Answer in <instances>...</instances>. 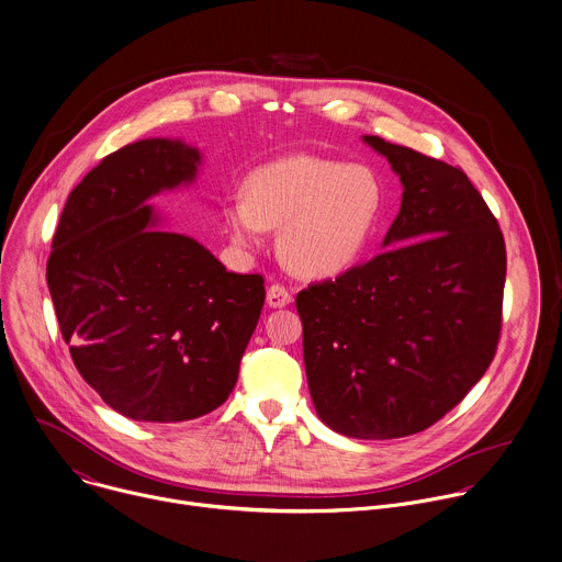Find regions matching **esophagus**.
Wrapping results in <instances>:
<instances>
[{"label":"esophagus","instance_id":"obj_1","mask_svg":"<svg viewBox=\"0 0 562 562\" xmlns=\"http://www.w3.org/2000/svg\"><path fill=\"white\" fill-rule=\"evenodd\" d=\"M291 300H293V295L289 293V289H284L282 284H271L269 286V291H267V304L271 306V308H282V306H286V304H291Z\"/></svg>","mask_w":562,"mask_h":562}]
</instances>
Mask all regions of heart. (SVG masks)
<instances>
[{
    "mask_svg": "<svg viewBox=\"0 0 562 562\" xmlns=\"http://www.w3.org/2000/svg\"><path fill=\"white\" fill-rule=\"evenodd\" d=\"M380 212V182L363 165L289 156L256 169L245 199L225 207L232 240L243 249L278 229L280 258L300 276L328 278L363 251Z\"/></svg>",
    "mask_w": 562,
    "mask_h": 562,
    "instance_id": "1",
    "label": "heart"
}]
</instances>
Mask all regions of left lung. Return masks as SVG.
Returning <instances> with one entry per match:
<instances>
[{"mask_svg": "<svg viewBox=\"0 0 562 562\" xmlns=\"http://www.w3.org/2000/svg\"><path fill=\"white\" fill-rule=\"evenodd\" d=\"M402 210L384 251L297 293L317 417L352 439L417 435L485 375L503 324L505 240L461 167L380 136Z\"/></svg>", "mask_w": 562, "mask_h": 562, "instance_id": "obj_1", "label": "left lung"}]
</instances>
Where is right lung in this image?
Instances as JSON below:
<instances>
[{"instance_id":"1","label":"right lung","mask_w":562,"mask_h":562,"mask_svg":"<svg viewBox=\"0 0 562 562\" xmlns=\"http://www.w3.org/2000/svg\"><path fill=\"white\" fill-rule=\"evenodd\" d=\"M201 154L145 138L70 192L46 280L81 378L116 413L190 422L227 402L265 304V278L227 271L194 238L162 232L147 201L192 182Z\"/></svg>"}]
</instances>
